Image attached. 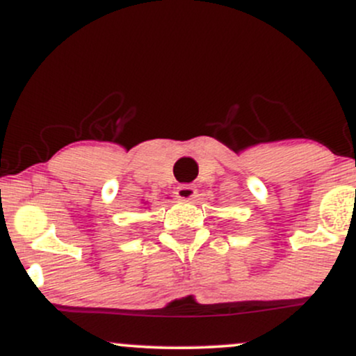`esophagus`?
I'll return each instance as SVG.
<instances>
[{"label":"esophagus","mask_w":356,"mask_h":356,"mask_svg":"<svg viewBox=\"0 0 356 356\" xmlns=\"http://www.w3.org/2000/svg\"><path fill=\"white\" fill-rule=\"evenodd\" d=\"M175 195H177V198L179 200H191L197 195V188H195L193 185H179L177 186V190H175Z\"/></svg>","instance_id":"esophagus-1"}]
</instances>
